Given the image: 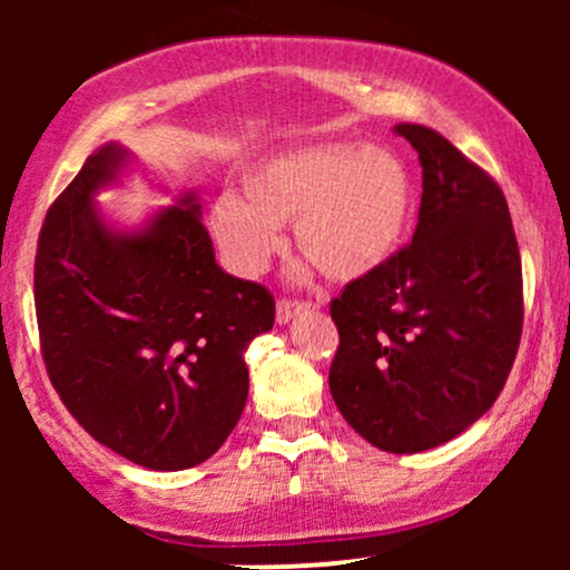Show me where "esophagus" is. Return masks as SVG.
<instances>
[{
	"label": "esophagus",
	"mask_w": 570,
	"mask_h": 570,
	"mask_svg": "<svg viewBox=\"0 0 570 570\" xmlns=\"http://www.w3.org/2000/svg\"><path fill=\"white\" fill-rule=\"evenodd\" d=\"M307 303H297V299H286L281 297L276 303V322L278 324H289L294 316H299V313H307Z\"/></svg>",
	"instance_id": "obj_1"
}]
</instances>
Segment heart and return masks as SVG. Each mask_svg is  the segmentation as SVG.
<instances>
[{"label":"heart","mask_w":570,"mask_h":570,"mask_svg":"<svg viewBox=\"0 0 570 570\" xmlns=\"http://www.w3.org/2000/svg\"><path fill=\"white\" fill-rule=\"evenodd\" d=\"M412 217V176L375 144L316 141L265 155L244 168L238 198L208 214L214 240L240 276H259L292 222L294 246L324 278L351 284L383 267Z\"/></svg>","instance_id":"1"}]
</instances>
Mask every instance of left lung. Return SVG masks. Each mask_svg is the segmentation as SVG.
I'll return each instance as SVG.
<instances>
[{
	"label": "left lung",
	"mask_w": 570,
	"mask_h": 570,
	"mask_svg": "<svg viewBox=\"0 0 570 570\" xmlns=\"http://www.w3.org/2000/svg\"><path fill=\"white\" fill-rule=\"evenodd\" d=\"M394 130L423 168L417 227L332 299L330 391L356 434L402 455L440 448L493 407L520 348L522 265L501 187L436 130Z\"/></svg>",
	"instance_id": "8db88e82"
}]
</instances>
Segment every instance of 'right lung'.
Masks as SVG:
<instances>
[{"mask_svg": "<svg viewBox=\"0 0 570 570\" xmlns=\"http://www.w3.org/2000/svg\"><path fill=\"white\" fill-rule=\"evenodd\" d=\"M126 163L128 149L104 144L45 217L39 343L50 383L96 442L179 472L217 453L238 423L244 353L273 330L276 303L217 265L193 193L139 230L107 225L94 198Z\"/></svg>", "mask_w": 570, "mask_h": 570, "instance_id": "1", "label": "right lung"}]
</instances>
